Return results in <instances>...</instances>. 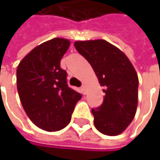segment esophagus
Here are the masks:
<instances>
[{
    "instance_id": "esophagus-1",
    "label": "esophagus",
    "mask_w": 160,
    "mask_h": 160,
    "mask_svg": "<svg viewBox=\"0 0 160 160\" xmlns=\"http://www.w3.org/2000/svg\"><path fill=\"white\" fill-rule=\"evenodd\" d=\"M80 89H81V92H82L83 93H85V86H84V85H82V86L80 87Z\"/></svg>"
}]
</instances>
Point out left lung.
I'll use <instances>...</instances> for the list:
<instances>
[{"label": "left lung", "instance_id": "left-lung-1", "mask_svg": "<svg viewBox=\"0 0 160 160\" xmlns=\"http://www.w3.org/2000/svg\"><path fill=\"white\" fill-rule=\"evenodd\" d=\"M74 46L104 87L102 106L92 109L95 128L106 135L120 134L132 121L138 104L139 80L132 64L121 50L105 40L79 41Z\"/></svg>", "mask_w": 160, "mask_h": 160}]
</instances>
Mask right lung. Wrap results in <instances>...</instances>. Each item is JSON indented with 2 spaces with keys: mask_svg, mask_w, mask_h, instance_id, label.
<instances>
[{
  "mask_svg": "<svg viewBox=\"0 0 160 160\" xmlns=\"http://www.w3.org/2000/svg\"><path fill=\"white\" fill-rule=\"evenodd\" d=\"M68 39L54 38L31 50L19 63L16 84L23 108L30 120L46 132L64 129L81 94L67 83L60 61L69 48Z\"/></svg>",
  "mask_w": 160,
  "mask_h": 160,
  "instance_id": "right-lung-1",
  "label": "right lung"
}]
</instances>
